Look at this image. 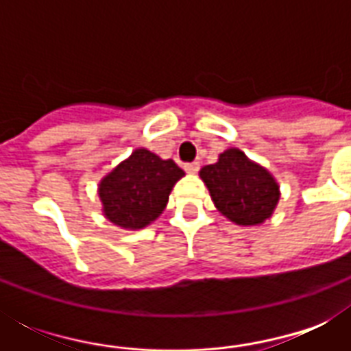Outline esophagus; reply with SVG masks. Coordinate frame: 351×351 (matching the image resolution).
Masks as SVG:
<instances>
[{
  "label": "esophagus",
  "mask_w": 351,
  "mask_h": 351,
  "mask_svg": "<svg viewBox=\"0 0 351 351\" xmlns=\"http://www.w3.org/2000/svg\"><path fill=\"white\" fill-rule=\"evenodd\" d=\"M184 169L187 171V173H197L198 169H200V164H198V162H189V164H186L184 165Z\"/></svg>",
  "instance_id": "34e87169"
}]
</instances>
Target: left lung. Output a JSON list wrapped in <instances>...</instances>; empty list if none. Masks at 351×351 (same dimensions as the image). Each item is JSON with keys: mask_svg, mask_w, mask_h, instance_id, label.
<instances>
[{"mask_svg": "<svg viewBox=\"0 0 351 351\" xmlns=\"http://www.w3.org/2000/svg\"><path fill=\"white\" fill-rule=\"evenodd\" d=\"M215 208L239 226H258L277 208L280 191L273 175L240 149H228L219 162L200 169Z\"/></svg>", "mask_w": 351, "mask_h": 351, "instance_id": "left-lung-1", "label": "left lung"}]
</instances>
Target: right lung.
Here are the masks:
<instances>
[{"label":"right lung","mask_w":351,"mask_h":351,"mask_svg":"<svg viewBox=\"0 0 351 351\" xmlns=\"http://www.w3.org/2000/svg\"><path fill=\"white\" fill-rule=\"evenodd\" d=\"M184 175L173 160L134 149L98 184L106 219L123 230H143L162 215L171 189Z\"/></svg>","instance_id":"right-lung-1"}]
</instances>
